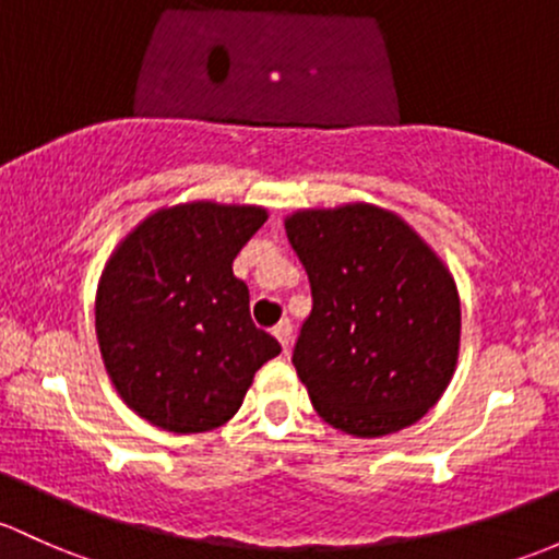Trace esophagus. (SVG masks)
<instances>
[{
    "label": "esophagus",
    "instance_id": "obj_1",
    "mask_svg": "<svg viewBox=\"0 0 559 559\" xmlns=\"http://www.w3.org/2000/svg\"><path fill=\"white\" fill-rule=\"evenodd\" d=\"M273 334H275V340L281 343V348H284V354H289V348H292V324H289V319L281 321V324L273 329Z\"/></svg>",
    "mask_w": 559,
    "mask_h": 559
}]
</instances>
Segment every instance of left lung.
<instances>
[{"label":"left lung","mask_w":559,"mask_h":559,"mask_svg":"<svg viewBox=\"0 0 559 559\" xmlns=\"http://www.w3.org/2000/svg\"><path fill=\"white\" fill-rule=\"evenodd\" d=\"M284 225L313 292L292 364L316 413L361 439L418 423L448 391L461 354L448 264L374 203L299 209Z\"/></svg>","instance_id":"1"}]
</instances>
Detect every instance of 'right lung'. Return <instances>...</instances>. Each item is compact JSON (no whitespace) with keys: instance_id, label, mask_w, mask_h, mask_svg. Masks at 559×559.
<instances>
[{"instance_id":"right-lung-1","label":"right lung","mask_w":559,"mask_h":559,"mask_svg":"<svg viewBox=\"0 0 559 559\" xmlns=\"http://www.w3.org/2000/svg\"><path fill=\"white\" fill-rule=\"evenodd\" d=\"M267 222L251 203L187 201L139 222L104 264L96 337L122 402L174 433L225 426L281 354L254 326L233 260Z\"/></svg>"}]
</instances>
